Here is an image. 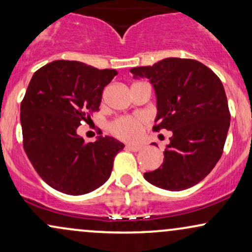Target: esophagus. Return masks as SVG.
Here are the masks:
<instances>
[{"mask_svg":"<svg viewBox=\"0 0 252 252\" xmlns=\"http://www.w3.org/2000/svg\"><path fill=\"white\" fill-rule=\"evenodd\" d=\"M126 148L131 151H139L142 149V145L139 144H132V143H126Z\"/></svg>","mask_w":252,"mask_h":252,"instance_id":"1","label":"esophagus"}]
</instances>
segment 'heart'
Instances as JSON below:
<instances>
[{
    "instance_id": "1",
    "label": "heart",
    "mask_w": 252,
    "mask_h": 252,
    "mask_svg": "<svg viewBox=\"0 0 252 252\" xmlns=\"http://www.w3.org/2000/svg\"><path fill=\"white\" fill-rule=\"evenodd\" d=\"M143 123V117H121L111 124V130L118 137L132 139L139 135Z\"/></svg>"
}]
</instances>
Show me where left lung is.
Masks as SVG:
<instances>
[{
    "label": "left lung",
    "instance_id": "1",
    "mask_svg": "<svg viewBox=\"0 0 252 252\" xmlns=\"http://www.w3.org/2000/svg\"><path fill=\"white\" fill-rule=\"evenodd\" d=\"M130 72L149 78L155 89L154 130L172 132L162 166L145 172L144 178L170 191L189 189L210 174L223 154L230 113L222 82L198 61L177 57Z\"/></svg>",
    "mask_w": 252,
    "mask_h": 252
}]
</instances>
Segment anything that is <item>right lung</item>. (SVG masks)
Wrapping results in <instances>:
<instances>
[{"label": "right lung", "instance_id": "1", "mask_svg": "<svg viewBox=\"0 0 252 252\" xmlns=\"http://www.w3.org/2000/svg\"><path fill=\"white\" fill-rule=\"evenodd\" d=\"M116 75L64 60L32 75L21 103L23 148L39 177L57 191L84 195L110 177L124 144L109 136L86 143L77 128L99 110L103 89Z\"/></svg>", "mask_w": 252, "mask_h": 252}]
</instances>
